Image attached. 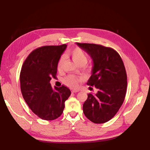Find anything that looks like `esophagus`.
<instances>
[{
  "instance_id": "34e87169",
  "label": "esophagus",
  "mask_w": 150,
  "mask_h": 150,
  "mask_svg": "<svg viewBox=\"0 0 150 150\" xmlns=\"http://www.w3.org/2000/svg\"><path fill=\"white\" fill-rule=\"evenodd\" d=\"M79 90H72L73 93H77V92H79Z\"/></svg>"
}]
</instances>
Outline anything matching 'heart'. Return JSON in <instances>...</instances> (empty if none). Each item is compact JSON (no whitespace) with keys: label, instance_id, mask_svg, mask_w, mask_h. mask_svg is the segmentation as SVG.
Returning <instances> with one entry per match:
<instances>
[{"label":"heart","instance_id":"obj_1","mask_svg":"<svg viewBox=\"0 0 150 150\" xmlns=\"http://www.w3.org/2000/svg\"><path fill=\"white\" fill-rule=\"evenodd\" d=\"M69 54L72 58L73 61L78 65L81 64V63L85 64L87 61V57L86 53L82 49L79 48H75L72 49L69 52ZM63 63H64V57H61L59 59L58 63H57V69L58 70H61L62 69ZM81 81L82 79L81 77L75 75H69L65 78L64 83L69 87L76 88L79 85V83Z\"/></svg>","mask_w":150,"mask_h":150}]
</instances>
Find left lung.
Wrapping results in <instances>:
<instances>
[{"instance_id":"8db88e82","label":"left lung","mask_w":150,"mask_h":150,"mask_svg":"<svg viewBox=\"0 0 150 150\" xmlns=\"http://www.w3.org/2000/svg\"><path fill=\"white\" fill-rule=\"evenodd\" d=\"M76 44L92 59L91 76L87 84L98 89L97 93L88 94L83 112L95 124L107 122L118 112L126 96L127 75L124 63L111 48L94 44Z\"/></svg>"}]
</instances>
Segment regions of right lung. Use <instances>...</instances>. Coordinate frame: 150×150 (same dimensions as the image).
<instances>
[{
    "label": "right lung",
    "mask_w": 150,
    "mask_h": 150,
    "mask_svg": "<svg viewBox=\"0 0 150 150\" xmlns=\"http://www.w3.org/2000/svg\"><path fill=\"white\" fill-rule=\"evenodd\" d=\"M67 45L46 46L30 53L22 65L20 75V88L30 110L44 120L61 116L65 100L71 91L64 85L52 88L50 83L56 77L57 63Z\"/></svg>",
    "instance_id": "obj_1"
}]
</instances>
